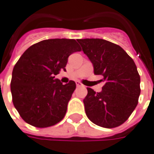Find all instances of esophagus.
Returning <instances> with one entry per match:
<instances>
[{"mask_svg": "<svg viewBox=\"0 0 154 154\" xmlns=\"http://www.w3.org/2000/svg\"><path fill=\"white\" fill-rule=\"evenodd\" d=\"M76 85H77V87H81V86H83V85L80 83L79 81H76Z\"/></svg>", "mask_w": 154, "mask_h": 154, "instance_id": "1", "label": "esophagus"}]
</instances>
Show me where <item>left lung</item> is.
Wrapping results in <instances>:
<instances>
[{
  "mask_svg": "<svg viewBox=\"0 0 154 154\" xmlns=\"http://www.w3.org/2000/svg\"><path fill=\"white\" fill-rule=\"evenodd\" d=\"M78 42L93 63L95 75H102L105 81L99 93L87 88L84 99L86 116L100 127H119L138 103L140 75L135 63L122 48L106 40L85 38Z\"/></svg>",
  "mask_w": 154,
  "mask_h": 154,
  "instance_id": "left-lung-1",
  "label": "left lung"
}]
</instances>
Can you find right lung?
Listing matches in <instances>:
<instances>
[{
	"label": "right lung",
	"mask_w": 154,
	"mask_h": 154,
	"mask_svg": "<svg viewBox=\"0 0 154 154\" xmlns=\"http://www.w3.org/2000/svg\"><path fill=\"white\" fill-rule=\"evenodd\" d=\"M79 51L75 39H48L29 47L20 57L11 91L15 108L26 123L44 128L62 121L76 85L72 80L63 85L54 75L65 70L69 56Z\"/></svg>",
	"instance_id": "right-lung-1"
}]
</instances>
